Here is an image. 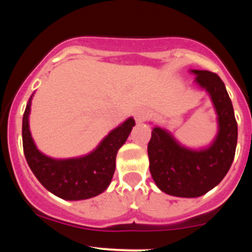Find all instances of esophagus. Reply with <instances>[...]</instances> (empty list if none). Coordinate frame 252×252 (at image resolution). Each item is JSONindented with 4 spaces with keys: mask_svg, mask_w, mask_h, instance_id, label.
<instances>
[{
    "mask_svg": "<svg viewBox=\"0 0 252 252\" xmlns=\"http://www.w3.org/2000/svg\"><path fill=\"white\" fill-rule=\"evenodd\" d=\"M148 117H149V111L146 109H140L135 112L136 122H144L146 120H148Z\"/></svg>",
    "mask_w": 252,
    "mask_h": 252,
    "instance_id": "obj_1",
    "label": "esophagus"
}]
</instances>
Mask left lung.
I'll return each instance as SVG.
<instances>
[{"instance_id":"obj_1","label":"left lung","mask_w":252,"mask_h":252,"mask_svg":"<svg viewBox=\"0 0 252 252\" xmlns=\"http://www.w3.org/2000/svg\"><path fill=\"white\" fill-rule=\"evenodd\" d=\"M195 84L209 94L215 106L218 132L209 147L190 149L175 140L168 130L155 126L148 143L149 169L156 186L166 194L196 198L215 189L235 158L237 122L233 106L218 74L190 70Z\"/></svg>"}]
</instances>
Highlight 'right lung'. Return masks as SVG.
Masks as SVG:
<instances>
[{"label": "right lung", "instance_id": "add662e5", "mask_svg": "<svg viewBox=\"0 0 252 252\" xmlns=\"http://www.w3.org/2000/svg\"><path fill=\"white\" fill-rule=\"evenodd\" d=\"M32 94L22 120V143L28 166L40 184L65 200L94 198L108 189L116 168L118 149L126 143L135 121H124L89 154L72 158H53L36 148L30 130Z\"/></svg>", "mask_w": 252, "mask_h": 252}]
</instances>
